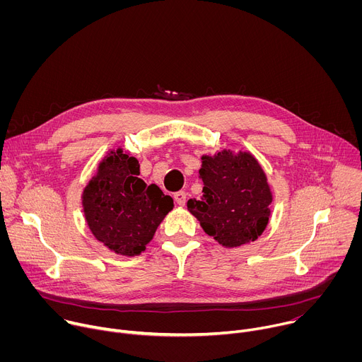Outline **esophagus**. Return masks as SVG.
<instances>
[{
	"label": "esophagus",
	"instance_id": "obj_1",
	"mask_svg": "<svg viewBox=\"0 0 362 362\" xmlns=\"http://www.w3.org/2000/svg\"><path fill=\"white\" fill-rule=\"evenodd\" d=\"M173 197H175V200H176V203H177V204L183 206V204L186 203V197H187V194H186V192L180 190V192H176V193L173 194Z\"/></svg>",
	"mask_w": 362,
	"mask_h": 362
}]
</instances>
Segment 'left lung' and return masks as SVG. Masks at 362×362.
<instances>
[{
  "mask_svg": "<svg viewBox=\"0 0 362 362\" xmlns=\"http://www.w3.org/2000/svg\"><path fill=\"white\" fill-rule=\"evenodd\" d=\"M199 176L200 199H189L187 209L200 226L226 247L253 242L265 230L272 193L267 176L250 153L219 151L203 156Z\"/></svg>",
  "mask_w": 362,
  "mask_h": 362,
  "instance_id": "8db88e82",
  "label": "left lung"
}]
</instances>
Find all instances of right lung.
<instances>
[{"label":"right lung","instance_id":"add662e5","mask_svg":"<svg viewBox=\"0 0 362 362\" xmlns=\"http://www.w3.org/2000/svg\"><path fill=\"white\" fill-rule=\"evenodd\" d=\"M139 162L110 151L83 192L87 225L110 250L134 256L146 249L160 222L173 209V199L159 186L139 177Z\"/></svg>","mask_w":362,"mask_h":362}]
</instances>
